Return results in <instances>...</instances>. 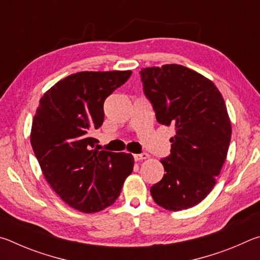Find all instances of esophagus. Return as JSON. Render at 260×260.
Returning <instances> with one entry per match:
<instances>
[{"instance_id": "34e87169", "label": "esophagus", "mask_w": 260, "mask_h": 260, "mask_svg": "<svg viewBox=\"0 0 260 260\" xmlns=\"http://www.w3.org/2000/svg\"><path fill=\"white\" fill-rule=\"evenodd\" d=\"M147 158H149V155H148V153H146V152H143V153H136V155H134V159H135L136 161L147 159Z\"/></svg>"}]
</instances>
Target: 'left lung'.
<instances>
[{
  "instance_id": "left-lung-1",
  "label": "left lung",
  "mask_w": 260,
  "mask_h": 260,
  "mask_svg": "<svg viewBox=\"0 0 260 260\" xmlns=\"http://www.w3.org/2000/svg\"><path fill=\"white\" fill-rule=\"evenodd\" d=\"M143 91L156 119L174 126L171 155L161 159L165 174L150 188L156 203L169 211L189 209L212 190L226 160L232 126L214 83L178 64L141 70Z\"/></svg>"
}]
</instances>
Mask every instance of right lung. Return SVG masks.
<instances>
[{
  "instance_id": "obj_1",
  "label": "right lung",
  "mask_w": 260,
  "mask_h": 260,
  "mask_svg": "<svg viewBox=\"0 0 260 260\" xmlns=\"http://www.w3.org/2000/svg\"><path fill=\"white\" fill-rule=\"evenodd\" d=\"M132 71H83L55 83L40 100L30 144L47 182L65 203L85 213L112 205L133 172L131 153L99 151L90 138L104 120L105 99Z\"/></svg>"
}]
</instances>
